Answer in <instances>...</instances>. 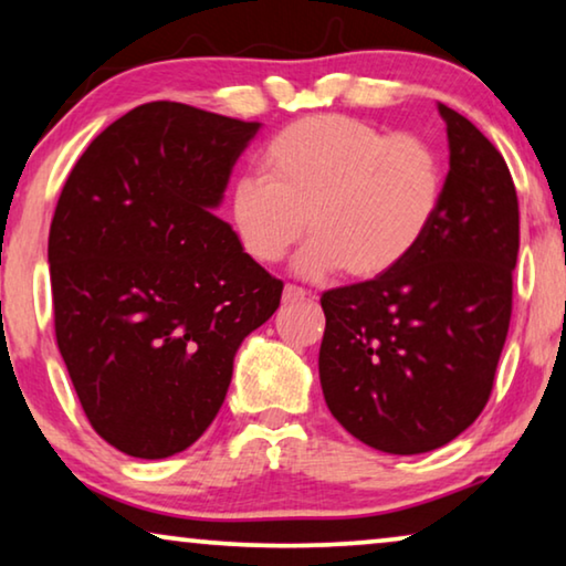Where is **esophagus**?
Here are the masks:
<instances>
[{"instance_id": "esophagus-1", "label": "esophagus", "mask_w": 566, "mask_h": 566, "mask_svg": "<svg viewBox=\"0 0 566 566\" xmlns=\"http://www.w3.org/2000/svg\"><path fill=\"white\" fill-rule=\"evenodd\" d=\"M306 298H308V293L298 289V285H285L283 289V303H301Z\"/></svg>"}]
</instances>
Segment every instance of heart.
<instances>
[{
  "instance_id": "obj_1",
  "label": "heart",
  "mask_w": 566,
  "mask_h": 566,
  "mask_svg": "<svg viewBox=\"0 0 566 566\" xmlns=\"http://www.w3.org/2000/svg\"><path fill=\"white\" fill-rule=\"evenodd\" d=\"M265 177H240L232 228L260 265L277 263L308 232L295 271L356 281L392 273L430 232L446 192L440 154L417 134L387 136L367 120L324 113L285 126L263 151Z\"/></svg>"
}]
</instances>
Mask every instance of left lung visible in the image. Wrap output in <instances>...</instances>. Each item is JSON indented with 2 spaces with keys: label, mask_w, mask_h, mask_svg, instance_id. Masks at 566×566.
I'll return each instance as SVG.
<instances>
[{
  "label": "left lung",
  "mask_w": 566,
  "mask_h": 566,
  "mask_svg": "<svg viewBox=\"0 0 566 566\" xmlns=\"http://www.w3.org/2000/svg\"><path fill=\"white\" fill-rule=\"evenodd\" d=\"M440 212L392 273L326 291L318 377L328 410L381 453L417 455L471 428L511 321L518 199L499 149L458 111Z\"/></svg>",
  "instance_id": "left-lung-1"
}]
</instances>
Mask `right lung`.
<instances>
[{
	"label": "right lung",
	"instance_id": "1",
	"mask_svg": "<svg viewBox=\"0 0 566 566\" xmlns=\"http://www.w3.org/2000/svg\"><path fill=\"white\" fill-rule=\"evenodd\" d=\"M263 124L144 103L67 177L50 224L55 336L85 417L120 453L159 460L220 412L242 338L281 306L222 205Z\"/></svg>",
	"mask_w": 566,
	"mask_h": 566
}]
</instances>
